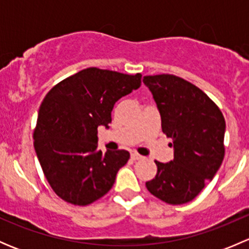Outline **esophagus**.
Returning <instances> with one entry per match:
<instances>
[{"label":"esophagus","mask_w":249,"mask_h":249,"mask_svg":"<svg viewBox=\"0 0 249 249\" xmlns=\"http://www.w3.org/2000/svg\"><path fill=\"white\" fill-rule=\"evenodd\" d=\"M131 159H132V160H135V161H136V160H141V159H143V157H142V155L137 154V153H131Z\"/></svg>","instance_id":"1"}]
</instances>
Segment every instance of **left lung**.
<instances>
[{
    "instance_id": "1",
    "label": "left lung",
    "mask_w": 249,
    "mask_h": 249,
    "mask_svg": "<svg viewBox=\"0 0 249 249\" xmlns=\"http://www.w3.org/2000/svg\"><path fill=\"white\" fill-rule=\"evenodd\" d=\"M161 117L162 132L172 139L173 160L155 161L157 176L145 183L150 194L170 205L192 201L224 159L225 120L217 105L194 84L173 74L144 76Z\"/></svg>"
}]
</instances>
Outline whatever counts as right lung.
Returning a JSON list of instances; mask_svg holds the SVG:
<instances>
[{"mask_svg": "<svg viewBox=\"0 0 249 249\" xmlns=\"http://www.w3.org/2000/svg\"><path fill=\"white\" fill-rule=\"evenodd\" d=\"M142 74L90 67L52 88L38 110L34 145L55 194L78 206L109 192L130 158L127 150L97 149V127L108 129L114 104L139 89Z\"/></svg>", "mask_w": 249, "mask_h": 249, "instance_id": "1", "label": "right lung"}]
</instances>
